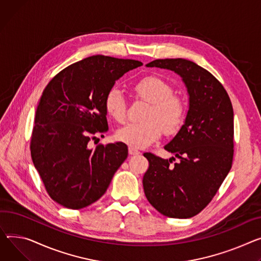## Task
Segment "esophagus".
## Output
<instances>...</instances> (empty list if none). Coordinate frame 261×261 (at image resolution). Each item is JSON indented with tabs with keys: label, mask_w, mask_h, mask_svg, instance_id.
<instances>
[{
	"label": "esophagus",
	"mask_w": 261,
	"mask_h": 261,
	"mask_svg": "<svg viewBox=\"0 0 261 261\" xmlns=\"http://www.w3.org/2000/svg\"><path fill=\"white\" fill-rule=\"evenodd\" d=\"M129 154L130 155H138V154H141V152L138 151V150H136V149H134V148H129Z\"/></svg>",
	"instance_id": "esophagus-1"
}]
</instances>
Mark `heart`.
Here are the masks:
<instances>
[{
    "label": "heart",
    "instance_id": "heart-1",
    "mask_svg": "<svg viewBox=\"0 0 261 261\" xmlns=\"http://www.w3.org/2000/svg\"><path fill=\"white\" fill-rule=\"evenodd\" d=\"M134 98L149 101L145 112V121L129 123L119 128L116 138L131 148H146L161 137L163 130L172 135L178 132L186 118L184 99L173 93V87L156 75H147L132 86ZM103 107L107 114L121 123L127 115V101L117 88H111L103 97Z\"/></svg>",
    "mask_w": 261,
    "mask_h": 261
}]
</instances>
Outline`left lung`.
I'll return each instance as SVG.
<instances>
[{
    "label": "left lung",
    "mask_w": 261,
    "mask_h": 261,
    "mask_svg": "<svg viewBox=\"0 0 261 261\" xmlns=\"http://www.w3.org/2000/svg\"><path fill=\"white\" fill-rule=\"evenodd\" d=\"M148 67L178 73L190 95L185 124L165 150L164 160L145 153L149 168L143 178L149 202L165 216L190 218L210 203L228 175L234 156V114L229 94L206 69L184 59L155 60Z\"/></svg>",
    "instance_id": "obj_1"
}]
</instances>
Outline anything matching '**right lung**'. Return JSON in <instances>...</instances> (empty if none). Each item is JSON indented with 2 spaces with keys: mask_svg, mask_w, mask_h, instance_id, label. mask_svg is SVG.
I'll use <instances>...</instances> for the list:
<instances>
[{
  "mask_svg": "<svg viewBox=\"0 0 261 261\" xmlns=\"http://www.w3.org/2000/svg\"><path fill=\"white\" fill-rule=\"evenodd\" d=\"M135 60L93 56L66 67L39 101L30 152L48 195L68 209L99 199L128 156L123 143H89L108 131L103 97L115 81L142 66Z\"/></svg>",
  "mask_w": 261,
  "mask_h": 261,
  "instance_id": "right-lung-1",
  "label": "right lung"
}]
</instances>
